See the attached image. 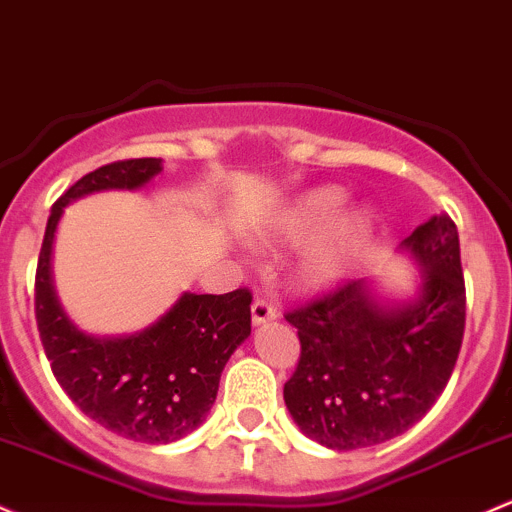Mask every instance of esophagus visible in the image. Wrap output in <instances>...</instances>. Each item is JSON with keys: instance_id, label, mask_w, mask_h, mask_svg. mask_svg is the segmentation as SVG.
Wrapping results in <instances>:
<instances>
[{"instance_id": "34e87169", "label": "esophagus", "mask_w": 512, "mask_h": 512, "mask_svg": "<svg viewBox=\"0 0 512 512\" xmlns=\"http://www.w3.org/2000/svg\"><path fill=\"white\" fill-rule=\"evenodd\" d=\"M277 319V309H274V304L265 299H257L255 304H252V324L255 326H262L267 324V321H274Z\"/></svg>"}]
</instances>
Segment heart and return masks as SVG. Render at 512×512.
Listing matches in <instances>:
<instances>
[{
    "mask_svg": "<svg viewBox=\"0 0 512 512\" xmlns=\"http://www.w3.org/2000/svg\"><path fill=\"white\" fill-rule=\"evenodd\" d=\"M346 193L338 186H316L299 193L270 215L265 235L294 245L306 240L292 267V282L301 292H326L351 274L375 235L370 208H343Z\"/></svg>",
    "mask_w": 512,
    "mask_h": 512,
    "instance_id": "b5f03b06",
    "label": "heart"
}]
</instances>
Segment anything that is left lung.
I'll return each mask as SVG.
<instances>
[{"mask_svg":"<svg viewBox=\"0 0 512 512\" xmlns=\"http://www.w3.org/2000/svg\"><path fill=\"white\" fill-rule=\"evenodd\" d=\"M402 247L422 267L410 301H380L370 282L353 279L284 314L301 343L284 402L328 449L400 437L432 410L459 358L466 287L454 220L434 215Z\"/></svg>","mask_w":512,"mask_h":512,"instance_id":"1","label":"left lung"}]
</instances>
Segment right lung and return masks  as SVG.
Listing matches in <instances>:
<instances>
[{
  "label": "right lung",
  "mask_w": 512,
  "mask_h": 512,
  "mask_svg": "<svg viewBox=\"0 0 512 512\" xmlns=\"http://www.w3.org/2000/svg\"><path fill=\"white\" fill-rule=\"evenodd\" d=\"M159 171L161 159H125L75 181L48 215L34 294L39 336L58 385L90 419L144 444H171L201 427L225 363L250 336V289L184 292L144 331L98 338L80 331L58 304L51 250L68 203L110 188L134 191Z\"/></svg>",
  "instance_id": "1"
}]
</instances>
